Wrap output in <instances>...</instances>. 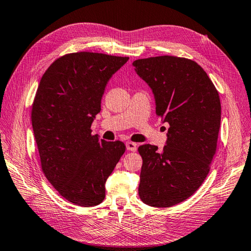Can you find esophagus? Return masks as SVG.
<instances>
[{"label": "esophagus", "mask_w": 251, "mask_h": 251, "mask_svg": "<svg viewBox=\"0 0 251 251\" xmlns=\"http://www.w3.org/2000/svg\"><path fill=\"white\" fill-rule=\"evenodd\" d=\"M126 148L128 151H131V152H135L137 151V143L131 142V141H127L126 142Z\"/></svg>", "instance_id": "obj_1"}]
</instances>
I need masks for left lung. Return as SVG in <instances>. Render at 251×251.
I'll return each instance as SVG.
<instances>
[{"instance_id":"obj_1","label":"left lung","mask_w":251,"mask_h":251,"mask_svg":"<svg viewBox=\"0 0 251 251\" xmlns=\"http://www.w3.org/2000/svg\"><path fill=\"white\" fill-rule=\"evenodd\" d=\"M154 93L156 115L169 124L162 152L139 147L143 164L139 196L145 204L170 207L199 189L216 154L221 106L218 91L199 64L161 55L132 63Z\"/></svg>"}]
</instances>
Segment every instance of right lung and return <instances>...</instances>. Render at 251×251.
I'll return each instance as SVG.
<instances>
[{
    "label": "right lung",
    "mask_w": 251,
    "mask_h": 251,
    "mask_svg": "<svg viewBox=\"0 0 251 251\" xmlns=\"http://www.w3.org/2000/svg\"><path fill=\"white\" fill-rule=\"evenodd\" d=\"M128 59L75 52L56 59L40 79L31 118L42 170L75 205L103 201L106 180L125 153L123 142L99 140L91 125L109 79Z\"/></svg>",
    "instance_id": "add662e5"
}]
</instances>
